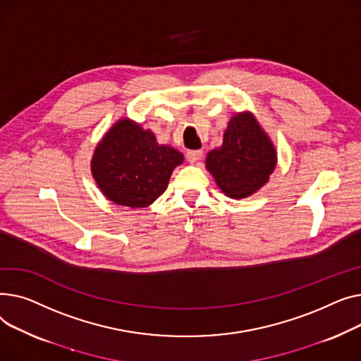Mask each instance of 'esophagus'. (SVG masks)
Listing matches in <instances>:
<instances>
[{
    "mask_svg": "<svg viewBox=\"0 0 361 361\" xmlns=\"http://www.w3.org/2000/svg\"><path fill=\"white\" fill-rule=\"evenodd\" d=\"M186 159L189 163H198L202 159V152L201 150H190L186 153Z\"/></svg>",
    "mask_w": 361,
    "mask_h": 361,
    "instance_id": "obj_1",
    "label": "esophagus"
}]
</instances>
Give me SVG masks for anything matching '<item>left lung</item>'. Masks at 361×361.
<instances>
[{"mask_svg": "<svg viewBox=\"0 0 361 361\" xmlns=\"http://www.w3.org/2000/svg\"><path fill=\"white\" fill-rule=\"evenodd\" d=\"M277 166V150L252 112L233 115L223 134V144L205 159L207 171L221 192L233 200L255 194Z\"/></svg>", "mask_w": 361, "mask_h": 361, "instance_id": "left-lung-1", "label": "left lung"}]
</instances>
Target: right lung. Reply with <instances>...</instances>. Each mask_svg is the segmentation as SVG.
Instances as JSON below:
<instances>
[{
    "label": "right lung",
    "mask_w": 361,
    "mask_h": 361,
    "mask_svg": "<svg viewBox=\"0 0 361 361\" xmlns=\"http://www.w3.org/2000/svg\"><path fill=\"white\" fill-rule=\"evenodd\" d=\"M182 163L183 154L176 148L159 144L150 130L121 118L97 142L90 167L106 200L145 208L164 192L175 167Z\"/></svg>",
    "instance_id": "add662e5"
}]
</instances>
